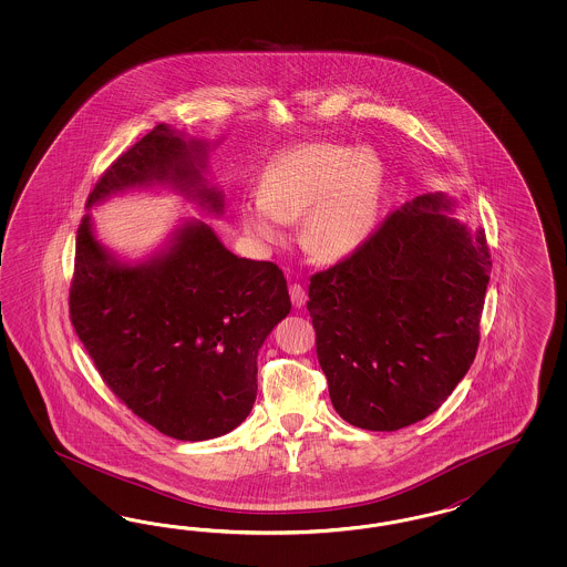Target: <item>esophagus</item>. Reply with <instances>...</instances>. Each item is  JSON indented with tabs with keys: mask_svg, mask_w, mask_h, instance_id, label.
Here are the masks:
<instances>
[{
	"mask_svg": "<svg viewBox=\"0 0 567 567\" xmlns=\"http://www.w3.org/2000/svg\"><path fill=\"white\" fill-rule=\"evenodd\" d=\"M289 295H291V301L295 308H303V306H306L308 295H306L301 285H291V287H289Z\"/></svg>",
	"mask_w": 567,
	"mask_h": 567,
	"instance_id": "34e87169",
	"label": "esophagus"
}]
</instances>
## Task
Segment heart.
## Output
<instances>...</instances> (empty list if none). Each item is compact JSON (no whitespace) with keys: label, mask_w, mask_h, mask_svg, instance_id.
<instances>
[{"label":"heart","mask_w":567,"mask_h":567,"mask_svg":"<svg viewBox=\"0 0 567 567\" xmlns=\"http://www.w3.org/2000/svg\"><path fill=\"white\" fill-rule=\"evenodd\" d=\"M384 168L370 150L306 143L275 159L261 176V195L239 207L243 233L258 247L287 239L301 219V240L316 258H351L377 230Z\"/></svg>","instance_id":"heart-1"}]
</instances>
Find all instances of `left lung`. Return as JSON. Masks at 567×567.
Returning a JSON list of instances; mask_svg holds the SVG:
<instances>
[{
    "mask_svg": "<svg viewBox=\"0 0 567 567\" xmlns=\"http://www.w3.org/2000/svg\"><path fill=\"white\" fill-rule=\"evenodd\" d=\"M455 209L443 190L424 193L358 254L309 278L330 401L358 429L391 432L424 420L476 358L493 264L484 230Z\"/></svg>",
    "mask_w": 567,
    "mask_h": 567,
    "instance_id": "left-lung-1",
    "label": "left lung"
}]
</instances>
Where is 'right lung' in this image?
<instances>
[{"label": "right lung", "instance_id": "add662e5", "mask_svg": "<svg viewBox=\"0 0 567 567\" xmlns=\"http://www.w3.org/2000/svg\"><path fill=\"white\" fill-rule=\"evenodd\" d=\"M224 138V137H223ZM157 124L105 171L76 237L70 318L105 384L128 410L176 441L237 429L258 395V351L289 316L272 261L239 258L199 218L174 224L150 256L128 259L100 237L91 207L131 190H172L223 216L209 178L220 141Z\"/></svg>", "mask_w": 567, "mask_h": 567}]
</instances>
